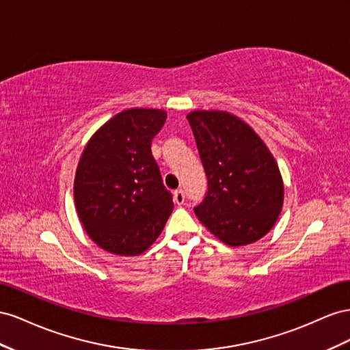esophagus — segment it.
<instances>
[{
  "label": "esophagus",
  "instance_id": "obj_1",
  "mask_svg": "<svg viewBox=\"0 0 350 350\" xmlns=\"http://www.w3.org/2000/svg\"><path fill=\"white\" fill-rule=\"evenodd\" d=\"M174 202L177 205H183L185 201H186V195H185V191L183 189H177V191H174Z\"/></svg>",
  "mask_w": 350,
  "mask_h": 350
}]
</instances>
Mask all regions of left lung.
I'll list each match as a JSON object with an SVG mask.
<instances>
[{
	"label": "left lung",
	"instance_id": "left-lung-1",
	"mask_svg": "<svg viewBox=\"0 0 350 350\" xmlns=\"http://www.w3.org/2000/svg\"><path fill=\"white\" fill-rule=\"evenodd\" d=\"M187 120L208 185L195 214L227 245L256 242L271 230L283 206V182L273 155L232 114L193 111Z\"/></svg>",
	"mask_w": 350,
	"mask_h": 350
}]
</instances>
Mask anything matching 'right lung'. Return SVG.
<instances>
[{
    "label": "right lung",
    "instance_id": "1",
    "mask_svg": "<svg viewBox=\"0 0 350 350\" xmlns=\"http://www.w3.org/2000/svg\"><path fill=\"white\" fill-rule=\"evenodd\" d=\"M165 118L161 109H126L92 136L79 161L77 214L89 237L108 252L142 254L173 211V195L151 151Z\"/></svg>",
    "mask_w": 350,
    "mask_h": 350
}]
</instances>
